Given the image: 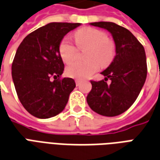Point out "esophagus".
<instances>
[{
    "instance_id": "34e87169",
    "label": "esophagus",
    "mask_w": 160,
    "mask_h": 160,
    "mask_svg": "<svg viewBox=\"0 0 160 160\" xmlns=\"http://www.w3.org/2000/svg\"><path fill=\"white\" fill-rule=\"evenodd\" d=\"M75 82H76V85H77V86H79V85H80V80H78V79H76Z\"/></svg>"
}]
</instances>
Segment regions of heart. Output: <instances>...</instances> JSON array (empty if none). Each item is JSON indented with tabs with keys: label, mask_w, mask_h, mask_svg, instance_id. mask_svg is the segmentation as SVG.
I'll return each mask as SVG.
<instances>
[{
	"label": "heart",
	"mask_w": 160,
	"mask_h": 160,
	"mask_svg": "<svg viewBox=\"0 0 160 160\" xmlns=\"http://www.w3.org/2000/svg\"><path fill=\"white\" fill-rule=\"evenodd\" d=\"M78 48H88L85 51L87 60H75L66 69V75L78 79H85L96 72L100 68L107 67L113 61L117 48L116 43L106 32L92 27L82 28L74 34ZM69 37H64L59 46V53L64 62L69 63L78 54V48Z\"/></svg>",
	"instance_id": "b5f03b06"
}]
</instances>
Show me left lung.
Wrapping results in <instances>:
<instances>
[{
    "instance_id": "left-lung-1",
    "label": "left lung",
    "mask_w": 160,
    "mask_h": 160,
    "mask_svg": "<svg viewBox=\"0 0 160 160\" xmlns=\"http://www.w3.org/2000/svg\"><path fill=\"white\" fill-rule=\"evenodd\" d=\"M91 25L109 31L116 43V55L105 71L104 80L91 81L87 102L92 110L102 116L114 117L131 107L147 78L148 66L144 48L126 28L112 22H95ZM111 80L110 85L106 81Z\"/></svg>"
}]
</instances>
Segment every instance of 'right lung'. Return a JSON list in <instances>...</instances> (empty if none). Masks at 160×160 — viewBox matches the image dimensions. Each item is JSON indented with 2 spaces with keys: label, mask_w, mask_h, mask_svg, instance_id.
Returning <instances> with one entry per match:
<instances>
[{
  "label": "right lung",
  "mask_w": 160,
  "mask_h": 160,
  "mask_svg": "<svg viewBox=\"0 0 160 160\" xmlns=\"http://www.w3.org/2000/svg\"><path fill=\"white\" fill-rule=\"evenodd\" d=\"M80 24L49 23L29 34L18 46L12 77L21 104L34 117L49 118L65 109L76 83L70 78H60L64 63L59 46Z\"/></svg>",
  "instance_id": "1"
}]
</instances>
